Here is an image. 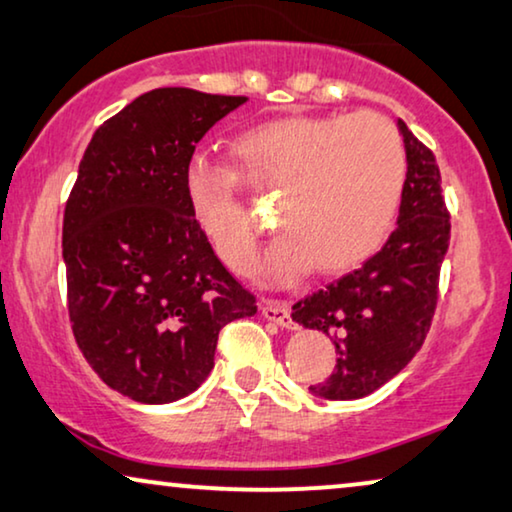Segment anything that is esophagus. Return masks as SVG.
I'll use <instances>...</instances> for the list:
<instances>
[{"label":"esophagus","mask_w":512,"mask_h":512,"mask_svg":"<svg viewBox=\"0 0 512 512\" xmlns=\"http://www.w3.org/2000/svg\"><path fill=\"white\" fill-rule=\"evenodd\" d=\"M262 315L266 320L276 322L280 327H292V313H290V304L280 299H262Z\"/></svg>","instance_id":"1"}]
</instances>
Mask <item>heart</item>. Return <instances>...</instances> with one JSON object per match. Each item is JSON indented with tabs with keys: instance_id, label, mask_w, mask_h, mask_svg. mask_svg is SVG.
I'll return each instance as SVG.
<instances>
[{
	"instance_id": "heart-1",
	"label": "heart",
	"mask_w": 512,
	"mask_h": 512,
	"mask_svg": "<svg viewBox=\"0 0 512 512\" xmlns=\"http://www.w3.org/2000/svg\"><path fill=\"white\" fill-rule=\"evenodd\" d=\"M234 153L241 176L194 157L185 194L197 225L236 271L253 269L259 241L241 178L259 194H278L285 234L264 259L271 278H297L311 262L320 273L352 269L385 243L406 185V148L383 115L264 122L236 139Z\"/></svg>"
}]
</instances>
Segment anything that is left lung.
Instances as JSON below:
<instances>
[{"mask_svg":"<svg viewBox=\"0 0 512 512\" xmlns=\"http://www.w3.org/2000/svg\"><path fill=\"white\" fill-rule=\"evenodd\" d=\"M406 185L397 229L376 255L292 306V320L334 338L336 369L311 385L322 399H362L392 380L422 348L438 301L450 213L436 157L399 120Z\"/></svg>","mask_w":512,"mask_h":512,"instance_id":"8db88e82","label":"left lung"}]
</instances>
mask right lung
<instances>
[{"label": "right lung", "mask_w": 512, "mask_h": 512, "mask_svg": "<svg viewBox=\"0 0 512 512\" xmlns=\"http://www.w3.org/2000/svg\"><path fill=\"white\" fill-rule=\"evenodd\" d=\"M248 97L157 88L92 134L64 208L74 338L97 376L139 403L192 394L220 329L257 313L187 204L185 169Z\"/></svg>", "instance_id": "right-lung-1"}]
</instances>
